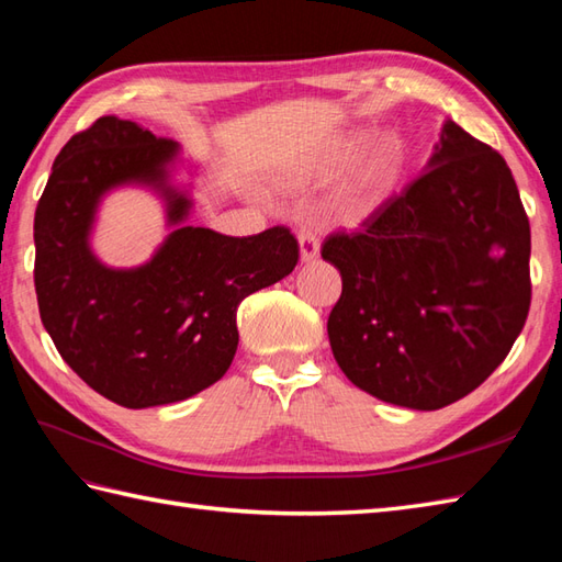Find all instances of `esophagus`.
I'll return each instance as SVG.
<instances>
[{
    "label": "esophagus",
    "mask_w": 562,
    "mask_h": 562,
    "mask_svg": "<svg viewBox=\"0 0 562 562\" xmlns=\"http://www.w3.org/2000/svg\"><path fill=\"white\" fill-rule=\"evenodd\" d=\"M318 236H316V232H312V229H302L300 232V256H302V260L304 262H308V260H314L316 256H318Z\"/></svg>",
    "instance_id": "esophagus-1"
}]
</instances>
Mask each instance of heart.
Returning a JSON list of instances; mask_svg holds the SVG:
<instances>
[{"label":"heart","instance_id":"1","mask_svg":"<svg viewBox=\"0 0 562 562\" xmlns=\"http://www.w3.org/2000/svg\"><path fill=\"white\" fill-rule=\"evenodd\" d=\"M362 133H352L348 137H340L328 145L316 157L302 161L290 173L288 183L294 188H302L308 183L324 181L333 171L352 159L360 147L364 145ZM405 154L403 145L396 137H379L372 147H369L352 169L345 173L338 188L333 190L330 198V214L340 222H362L372 214L381 202H384L403 176Z\"/></svg>","mask_w":562,"mask_h":562}]
</instances>
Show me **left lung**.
Returning <instances> with one entry per match:
<instances>
[{"label": "left lung", "instance_id": "8db88e82", "mask_svg": "<svg viewBox=\"0 0 562 562\" xmlns=\"http://www.w3.org/2000/svg\"><path fill=\"white\" fill-rule=\"evenodd\" d=\"M321 256L333 357L379 401L437 411L503 364L531 306V229L507 161L447 121L427 171Z\"/></svg>", "mask_w": 562, "mask_h": 562}]
</instances>
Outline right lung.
Listing matches in <instances>:
<instances>
[{
  "label": "right lung",
  "mask_w": 562,
  "mask_h": 562,
  "mask_svg": "<svg viewBox=\"0 0 562 562\" xmlns=\"http://www.w3.org/2000/svg\"><path fill=\"white\" fill-rule=\"evenodd\" d=\"M178 145L103 115L57 154L35 207L33 282L41 321L81 381L125 408L195 396L229 369L236 308L300 260L288 226L224 236L183 226L190 200L166 183ZM123 182L162 190L179 224L145 267L105 269L88 232L100 198Z\"/></svg>",
  "instance_id": "add662e5"
}]
</instances>
